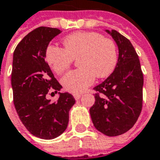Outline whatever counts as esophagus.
Here are the masks:
<instances>
[{"instance_id":"esophagus-1","label":"esophagus","mask_w":160,"mask_h":160,"mask_svg":"<svg viewBox=\"0 0 160 160\" xmlns=\"http://www.w3.org/2000/svg\"><path fill=\"white\" fill-rule=\"evenodd\" d=\"M81 94H73V97L75 98V100H79L80 98H81Z\"/></svg>"}]
</instances>
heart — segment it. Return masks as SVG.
<instances>
[{"instance_id":"heart-1","label":"heart","mask_w":160,"mask_h":160,"mask_svg":"<svg viewBox=\"0 0 160 160\" xmlns=\"http://www.w3.org/2000/svg\"><path fill=\"white\" fill-rule=\"evenodd\" d=\"M65 49L49 45L45 59L48 65L57 74H62L78 59V70L63 77L61 82L66 90L73 94L82 93L94 82L95 77L103 78L112 74L118 62L115 43L101 34L78 31L66 36L62 41Z\"/></svg>"}]
</instances>
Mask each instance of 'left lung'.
<instances>
[{
	"mask_svg": "<svg viewBox=\"0 0 160 160\" xmlns=\"http://www.w3.org/2000/svg\"><path fill=\"white\" fill-rule=\"evenodd\" d=\"M118 48L113 72L94 87L95 101L89 109L92 122L106 136H117L134 126L142 107V74L139 58L126 37L115 30H106Z\"/></svg>",
	"mask_w": 160,
	"mask_h": 160,
	"instance_id": "1",
	"label": "left lung"
}]
</instances>
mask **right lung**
Segmentation results:
<instances>
[{
  "instance_id": "right-lung-1",
  "label": "right lung",
  "mask_w": 160,
  "mask_h": 160,
  "mask_svg": "<svg viewBox=\"0 0 160 160\" xmlns=\"http://www.w3.org/2000/svg\"><path fill=\"white\" fill-rule=\"evenodd\" d=\"M60 33L56 28H37L13 53L11 82L15 109L24 127L41 139H54L66 130L69 111L75 104L72 94L59 92L62 86L45 60L48 44ZM49 90L59 94L56 102L46 99Z\"/></svg>"
}]
</instances>
